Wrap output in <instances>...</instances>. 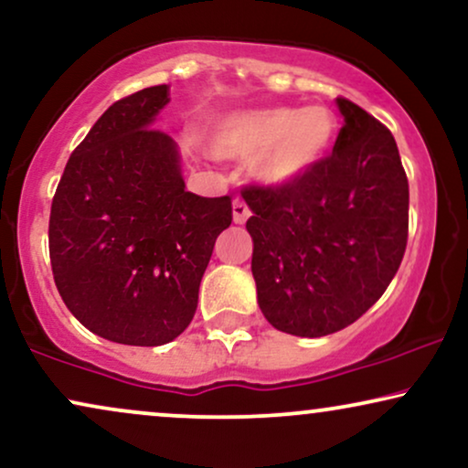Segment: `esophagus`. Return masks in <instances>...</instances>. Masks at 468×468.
<instances>
[{
  "instance_id": "esophagus-1",
  "label": "esophagus",
  "mask_w": 468,
  "mask_h": 468,
  "mask_svg": "<svg viewBox=\"0 0 468 468\" xmlns=\"http://www.w3.org/2000/svg\"><path fill=\"white\" fill-rule=\"evenodd\" d=\"M248 218H250V209H248V205L241 203V200H235V203H233V222L235 224H244Z\"/></svg>"
}]
</instances>
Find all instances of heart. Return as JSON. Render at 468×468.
Listing matches in <instances>:
<instances>
[{
  "label": "heart",
  "mask_w": 468,
  "mask_h": 468,
  "mask_svg": "<svg viewBox=\"0 0 468 468\" xmlns=\"http://www.w3.org/2000/svg\"><path fill=\"white\" fill-rule=\"evenodd\" d=\"M339 121L324 105H270L229 112L209 129V149L222 159H250L252 176L268 190H292L326 162Z\"/></svg>",
  "instance_id": "heart-1"
}]
</instances>
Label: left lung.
<instances>
[{
    "label": "left lung",
    "instance_id": "obj_1",
    "mask_svg": "<svg viewBox=\"0 0 468 468\" xmlns=\"http://www.w3.org/2000/svg\"><path fill=\"white\" fill-rule=\"evenodd\" d=\"M343 127L326 162L292 190L248 187L257 303L276 330L326 336L369 311L398 274L408 179L395 138L336 99Z\"/></svg>",
    "mask_w": 468,
    "mask_h": 468
}]
</instances>
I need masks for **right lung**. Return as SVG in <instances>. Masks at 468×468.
<instances>
[{
    "label": "right lung",
    "mask_w": 468,
    "mask_h": 468,
    "mask_svg": "<svg viewBox=\"0 0 468 468\" xmlns=\"http://www.w3.org/2000/svg\"><path fill=\"white\" fill-rule=\"evenodd\" d=\"M170 101L151 86L103 112L51 203L49 257L64 304L90 333L164 346L190 326L230 198L186 190L176 142L153 129Z\"/></svg>",
    "instance_id": "1"
}]
</instances>
